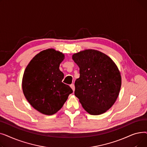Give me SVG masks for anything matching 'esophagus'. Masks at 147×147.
I'll list each match as a JSON object with an SVG mask.
<instances>
[{
	"instance_id": "1",
	"label": "esophagus",
	"mask_w": 147,
	"mask_h": 147,
	"mask_svg": "<svg viewBox=\"0 0 147 147\" xmlns=\"http://www.w3.org/2000/svg\"><path fill=\"white\" fill-rule=\"evenodd\" d=\"M70 87L71 88V89H73V92H74V90H75V86H74V84H71V85H70Z\"/></svg>"
}]
</instances>
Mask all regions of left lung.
Here are the masks:
<instances>
[{
    "instance_id": "1",
    "label": "left lung",
    "mask_w": 147,
    "mask_h": 147,
    "mask_svg": "<svg viewBox=\"0 0 147 147\" xmlns=\"http://www.w3.org/2000/svg\"><path fill=\"white\" fill-rule=\"evenodd\" d=\"M80 68L74 95L91 115H99L113 105L119 96L121 78L114 61L104 53L87 49L73 54Z\"/></svg>"
}]
</instances>
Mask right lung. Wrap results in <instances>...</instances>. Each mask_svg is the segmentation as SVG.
<instances>
[{
    "instance_id": "obj_1",
    "label": "right lung",
    "mask_w": 147,
    "mask_h": 147,
    "mask_svg": "<svg viewBox=\"0 0 147 147\" xmlns=\"http://www.w3.org/2000/svg\"><path fill=\"white\" fill-rule=\"evenodd\" d=\"M64 55L53 49L44 50L31 60L22 78L24 95L34 109L46 115L59 111L73 90L62 82L64 74L59 70Z\"/></svg>"
}]
</instances>
